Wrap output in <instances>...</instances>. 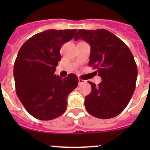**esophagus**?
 <instances>
[{
    "label": "esophagus",
    "mask_w": 150,
    "mask_h": 150,
    "mask_svg": "<svg viewBox=\"0 0 150 150\" xmlns=\"http://www.w3.org/2000/svg\"><path fill=\"white\" fill-rule=\"evenodd\" d=\"M86 83V80H84V79H80V78H79V84L81 85L83 84V83Z\"/></svg>",
    "instance_id": "1"
}]
</instances>
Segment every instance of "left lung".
Wrapping results in <instances>:
<instances>
[{
  "mask_svg": "<svg viewBox=\"0 0 150 150\" xmlns=\"http://www.w3.org/2000/svg\"><path fill=\"white\" fill-rule=\"evenodd\" d=\"M82 39L91 46L88 65L102 78L98 86L89 82L90 94L85 98L88 113L99 119H111L121 113L134 91L137 67L125 43L105 29L77 31L74 40Z\"/></svg>",
  "mask_w": 150,
  "mask_h": 150,
  "instance_id": "left-lung-1",
  "label": "left lung"
}]
</instances>
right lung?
Here are the masks:
<instances>
[{
    "label": "right lung",
    "mask_w": 150,
    "mask_h": 150,
    "mask_svg": "<svg viewBox=\"0 0 150 150\" xmlns=\"http://www.w3.org/2000/svg\"><path fill=\"white\" fill-rule=\"evenodd\" d=\"M76 29L47 30L29 38L20 48L13 75L18 99L34 118L51 120L67 109V98L76 88V75L62 79L55 74L64 43L71 40Z\"/></svg>",
    "instance_id": "right-lung-1"
}]
</instances>
